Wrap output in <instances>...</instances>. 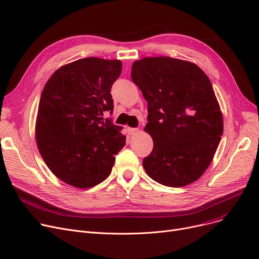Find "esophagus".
I'll use <instances>...</instances> for the list:
<instances>
[{
  "instance_id": "obj_1",
  "label": "esophagus",
  "mask_w": 259,
  "mask_h": 259,
  "mask_svg": "<svg viewBox=\"0 0 259 259\" xmlns=\"http://www.w3.org/2000/svg\"><path fill=\"white\" fill-rule=\"evenodd\" d=\"M138 131H139V129H137V128H128L127 129V132L129 135H133L135 133H138Z\"/></svg>"
}]
</instances>
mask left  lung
Wrapping results in <instances>:
<instances>
[{"instance_id": "1", "label": "left lung", "mask_w": 259, "mask_h": 259, "mask_svg": "<svg viewBox=\"0 0 259 259\" xmlns=\"http://www.w3.org/2000/svg\"><path fill=\"white\" fill-rule=\"evenodd\" d=\"M131 78L148 103L153 150L144 158L147 174L167 187L196 182L213 160L224 118L212 84L192 62L169 57L132 64Z\"/></svg>"}]
</instances>
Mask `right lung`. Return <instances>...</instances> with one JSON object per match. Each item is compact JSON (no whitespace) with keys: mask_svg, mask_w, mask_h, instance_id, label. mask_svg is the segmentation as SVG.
<instances>
[{"mask_svg":"<svg viewBox=\"0 0 259 259\" xmlns=\"http://www.w3.org/2000/svg\"><path fill=\"white\" fill-rule=\"evenodd\" d=\"M120 72L119 60L85 58L60 67L47 80L35 140L49 170L67 185L88 189L104 182L126 144L122 127L102 117L113 110L110 90Z\"/></svg>","mask_w":259,"mask_h":259,"instance_id":"1","label":"right lung"}]
</instances>
